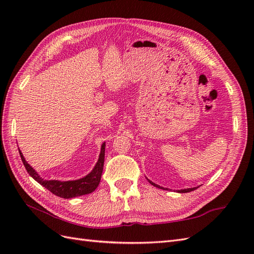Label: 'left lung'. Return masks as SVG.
Listing matches in <instances>:
<instances>
[{"label": "left lung", "instance_id": "obj_1", "mask_svg": "<svg viewBox=\"0 0 254 254\" xmlns=\"http://www.w3.org/2000/svg\"><path fill=\"white\" fill-rule=\"evenodd\" d=\"M149 181V183L150 184H152V186L153 187H156V188H160L159 186H157V184L156 183H153V182H151L150 180H148ZM197 188H191V189H186V190H180L179 191H180V193H189V191H191V190H196Z\"/></svg>", "mask_w": 254, "mask_h": 254}]
</instances>
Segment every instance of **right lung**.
I'll return each instance as SVG.
<instances>
[{
    "mask_svg": "<svg viewBox=\"0 0 254 254\" xmlns=\"http://www.w3.org/2000/svg\"><path fill=\"white\" fill-rule=\"evenodd\" d=\"M19 152L22 159V162L24 164L27 173L32 176L38 183H40L41 186L47 188L54 195H56L58 197L68 199V198H74V197L90 194L93 190H95V189L98 187L99 181H101V177H102L103 168H104V161H105V143L102 145L101 155H99V159L97 161L95 167L93 168V171L86 177H83V178L78 180H73V181L43 180L42 178H40V176L35 172L34 168L29 164H27L20 149H19Z\"/></svg>",
    "mask_w": 254,
    "mask_h": 254,
    "instance_id": "add662e5",
    "label": "right lung"
}]
</instances>
